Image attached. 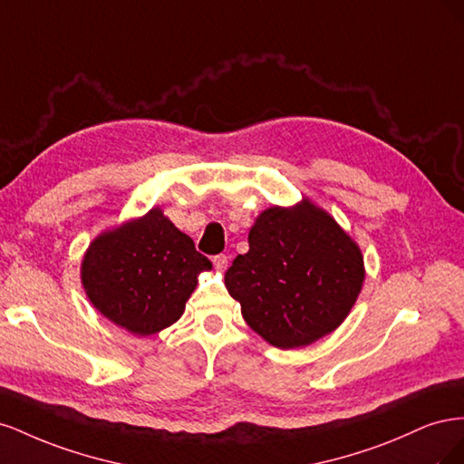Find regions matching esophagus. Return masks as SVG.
I'll use <instances>...</instances> for the list:
<instances>
[{"mask_svg":"<svg viewBox=\"0 0 464 464\" xmlns=\"http://www.w3.org/2000/svg\"><path fill=\"white\" fill-rule=\"evenodd\" d=\"M213 265H215V269L218 271V273H224L228 269V257L227 256H217L215 259H213Z\"/></svg>","mask_w":464,"mask_h":464,"instance_id":"1","label":"esophagus"}]
</instances>
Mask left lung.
I'll return each instance as SVG.
<instances>
[{
	"instance_id": "1",
	"label": "left lung",
	"mask_w": 464,
	"mask_h": 464,
	"mask_svg": "<svg viewBox=\"0 0 464 464\" xmlns=\"http://www.w3.org/2000/svg\"><path fill=\"white\" fill-rule=\"evenodd\" d=\"M249 251L224 275L247 325L290 350L327 336L353 310L366 266L360 246L325 208L307 198L273 205L256 218Z\"/></svg>"
}]
</instances>
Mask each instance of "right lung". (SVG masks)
Listing matches in <instances>:
<instances>
[{"mask_svg": "<svg viewBox=\"0 0 464 464\" xmlns=\"http://www.w3.org/2000/svg\"><path fill=\"white\" fill-rule=\"evenodd\" d=\"M213 269L160 207L98 234L81 261L87 298L135 336L170 327L186 310L198 276Z\"/></svg>", "mask_w": 464, "mask_h": 464, "instance_id": "right-lung-1", "label": "right lung"}]
</instances>
